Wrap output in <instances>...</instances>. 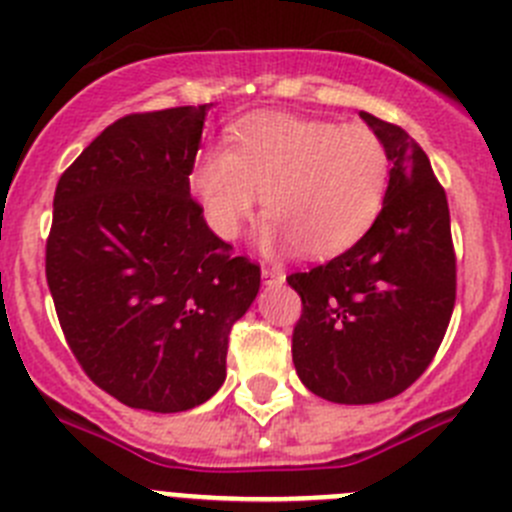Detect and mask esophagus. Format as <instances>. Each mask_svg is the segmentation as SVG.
Returning a JSON list of instances; mask_svg holds the SVG:
<instances>
[{
  "label": "esophagus",
  "mask_w": 512,
  "mask_h": 512,
  "mask_svg": "<svg viewBox=\"0 0 512 512\" xmlns=\"http://www.w3.org/2000/svg\"><path fill=\"white\" fill-rule=\"evenodd\" d=\"M262 280H265V285H280L285 275L283 270H275V267H262Z\"/></svg>",
  "instance_id": "34e87169"
}]
</instances>
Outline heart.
I'll list each match as a JSON object with an SVG mask.
<instances>
[{
	"label": "heart",
	"instance_id": "obj_1",
	"mask_svg": "<svg viewBox=\"0 0 512 512\" xmlns=\"http://www.w3.org/2000/svg\"><path fill=\"white\" fill-rule=\"evenodd\" d=\"M391 181L384 138L364 123L293 113H250L229 131L227 148L194 171L207 222L234 240L265 207L267 252L300 250L328 260L351 250L379 219Z\"/></svg>",
	"mask_w": 512,
	"mask_h": 512
}]
</instances>
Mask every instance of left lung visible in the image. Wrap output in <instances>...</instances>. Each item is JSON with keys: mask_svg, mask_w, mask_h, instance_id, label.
Returning <instances> with one entry per match:
<instances>
[{"mask_svg": "<svg viewBox=\"0 0 512 512\" xmlns=\"http://www.w3.org/2000/svg\"><path fill=\"white\" fill-rule=\"evenodd\" d=\"M361 118L389 148L384 209L351 250L288 278L303 300L295 371L333 404H376L409 389L432 364L455 308L447 194L404 128L366 111Z\"/></svg>", "mask_w": 512, "mask_h": 512, "instance_id": "left-lung-1", "label": "left lung"}]
</instances>
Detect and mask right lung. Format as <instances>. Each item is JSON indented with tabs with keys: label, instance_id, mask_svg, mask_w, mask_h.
<instances>
[{
	"label": "right lung",
	"instance_id": "right-lung-1",
	"mask_svg": "<svg viewBox=\"0 0 512 512\" xmlns=\"http://www.w3.org/2000/svg\"><path fill=\"white\" fill-rule=\"evenodd\" d=\"M207 105L133 113L60 176L47 285L70 351L121 404L174 414L217 394L260 290L189 194Z\"/></svg>",
	"mask_w": 512,
	"mask_h": 512
}]
</instances>
